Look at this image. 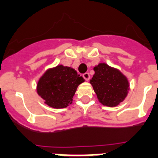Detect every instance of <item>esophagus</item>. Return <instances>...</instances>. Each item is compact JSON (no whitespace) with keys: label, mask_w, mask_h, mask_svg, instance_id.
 <instances>
[{"label":"esophagus","mask_w":158,"mask_h":158,"mask_svg":"<svg viewBox=\"0 0 158 158\" xmlns=\"http://www.w3.org/2000/svg\"><path fill=\"white\" fill-rule=\"evenodd\" d=\"M83 77H84V79L86 80V81H89L90 79V75L89 73H84V74H83Z\"/></svg>","instance_id":"1"}]
</instances>
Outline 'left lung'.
<instances>
[{
	"instance_id": "obj_1",
	"label": "left lung",
	"mask_w": 158,
	"mask_h": 158,
	"mask_svg": "<svg viewBox=\"0 0 158 158\" xmlns=\"http://www.w3.org/2000/svg\"><path fill=\"white\" fill-rule=\"evenodd\" d=\"M95 74L90 80L102 104L114 107L123 101L128 91V81L123 74L106 64L94 67Z\"/></svg>"
}]
</instances>
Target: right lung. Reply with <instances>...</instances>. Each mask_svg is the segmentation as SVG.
<instances>
[{"label":"right lung","instance_id":"right-lung-1","mask_svg":"<svg viewBox=\"0 0 158 158\" xmlns=\"http://www.w3.org/2000/svg\"><path fill=\"white\" fill-rule=\"evenodd\" d=\"M84 78L74 69L58 65L47 70L37 84V93L47 105L55 108H66L72 103L77 87Z\"/></svg>","mask_w":158,"mask_h":158}]
</instances>
